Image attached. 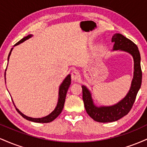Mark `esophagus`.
I'll use <instances>...</instances> for the list:
<instances>
[{"label": "esophagus", "instance_id": "obj_1", "mask_svg": "<svg viewBox=\"0 0 147 147\" xmlns=\"http://www.w3.org/2000/svg\"><path fill=\"white\" fill-rule=\"evenodd\" d=\"M71 78L72 80H73L74 82H77L80 78V74L77 70H74L71 73Z\"/></svg>", "mask_w": 147, "mask_h": 147}]
</instances>
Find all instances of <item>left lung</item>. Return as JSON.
I'll list each match as a JSON object with an SVG mask.
<instances>
[{
  "label": "left lung",
  "mask_w": 147,
  "mask_h": 147,
  "mask_svg": "<svg viewBox=\"0 0 147 147\" xmlns=\"http://www.w3.org/2000/svg\"><path fill=\"white\" fill-rule=\"evenodd\" d=\"M114 43L113 50H122L132 55L134 61V72L131 86L124 99L113 106L97 107L94 104L90 90L82 86L83 101L88 115L96 122H112L117 121L129 113L136 101V96L141 87L142 72L140 65V54L137 45L121 34H115L112 37Z\"/></svg>",
  "instance_id": "left-lung-1"
}]
</instances>
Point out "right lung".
Segmentation results:
<instances>
[{"mask_svg": "<svg viewBox=\"0 0 147 147\" xmlns=\"http://www.w3.org/2000/svg\"><path fill=\"white\" fill-rule=\"evenodd\" d=\"M32 36V34H29L28 36L24 37V38H22L21 40H20L18 43H16L15 45H17L20 43H23L26 40H28V38H30V37ZM14 45V46H15ZM12 49H11L10 50L9 55H8V59L7 60L9 61V56L11 55V52L12 51ZM7 69V68H6ZM6 71V70H5ZM70 84H71V77H70V75H68L65 77V79H64L63 82H62V84H61V86H59V98H58V102H57V106L56 108L50 114H49L48 115L45 116V117H41V118H33V117H28V116L25 115L24 114H23L15 106L16 108V110L17 111V112L19 113L25 119H26L27 120L31 121V122H38V123H48L53 121L54 119H56V118L59 115V114L61 113L62 110L63 109V106H64V103H65V97H66V94H67V91L68 90V88L70 87ZM14 103V102H13Z\"/></svg>", "mask_w": 147, "mask_h": 147, "instance_id": "right-lung-1", "label": "right lung"}]
</instances>
